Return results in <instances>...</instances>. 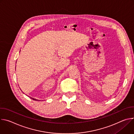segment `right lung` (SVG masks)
Instances as JSON below:
<instances>
[{
	"instance_id": "1",
	"label": "right lung",
	"mask_w": 134,
	"mask_h": 134,
	"mask_svg": "<svg viewBox=\"0 0 134 134\" xmlns=\"http://www.w3.org/2000/svg\"><path fill=\"white\" fill-rule=\"evenodd\" d=\"M31 98V99H32V100H35V101H40V100H37V99H34V98H31V97H30Z\"/></svg>"
}]
</instances>
